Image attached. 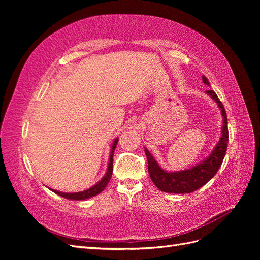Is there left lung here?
<instances>
[{"label":"left lung","mask_w":260,"mask_h":260,"mask_svg":"<svg viewBox=\"0 0 260 260\" xmlns=\"http://www.w3.org/2000/svg\"><path fill=\"white\" fill-rule=\"evenodd\" d=\"M203 82L207 85H210L208 79L205 76H203ZM206 93L209 96H211V99H214L216 101L219 108L221 109L223 124L221 138H220L218 144L214 148V151H212V153L205 160L199 165H196V166H193L190 169L176 172H167L159 167V165L154 159V157L149 154V152L145 148L149 177H151L154 184L162 192L177 194L194 192L203 185H205L208 181L217 174V171L219 170L223 161L228 147V141H229L226 113L221 101L218 99L217 94L214 91L208 90L206 91Z\"/></svg>","instance_id":"left-lung-1"}]
</instances>
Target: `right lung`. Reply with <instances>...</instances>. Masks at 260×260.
<instances>
[{
  "instance_id": "add662e5",
  "label": "right lung",
  "mask_w": 260,
  "mask_h": 260,
  "mask_svg": "<svg viewBox=\"0 0 260 260\" xmlns=\"http://www.w3.org/2000/svg\"><path fill=\"white\" fill-rule=\"evenodd\" d=\"M117 143H118V139H116L114 141V143L112 145V152H111V156H109V162H108V168H107L106 175L103 178H102V180L99 181V182L95 185H93L92 187L88 188V190L82 191V192H77V193H64V192L52 190V188H51V191L58 194L59 196H61V198L68 199V200H74V201L88 200L90 198H93V196L98 195L99 193H101L106 187L107 183L109 182V180H111V178H112V174H113V156H114V152H115Z\"/></svg>"
}]
</instances>
